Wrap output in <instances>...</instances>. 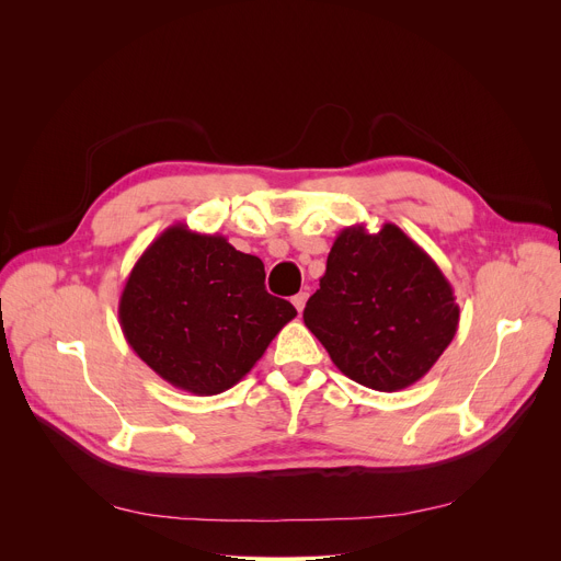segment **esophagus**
Segmentation results:
<instances>
[{
  "label": "esophagus",
  "instance_id": "34e87169",
  "mask_svg": "<svg viewBox=\"0 0 561 561\" xmlns=\"http://www.w3.org/2000/svg\"><path fill=\"white\" fill-rule=\"evenodd\" d=\"M307 300H309V293H307V290H300V293H298V296H293V305H296L298 313H302V309H305Z\"/></svg>",
  "mask_w": 561,
  "mask_h": 561
}]
</instances>
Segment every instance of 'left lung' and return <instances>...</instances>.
Returning <instances> with one entry per match:
<instances>
[{"mask_svg": "<svg viewBox=\"0 0 561 561\" xmlns=\"http://www.w3.org/2000/svg\"><path fill=\"white\" fill-rule=\"evenodd\" d=\"M455 290L436 261L393 222L345 227L330 250L305 325L334 366L393 393L430 373L459 328Z\"/></svg>", "mask_w": 561, "mask_h": 561, "instance_id": "left-lung-1", "label": "left lung"}]
</instances>
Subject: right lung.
Listing matches in <instances>:
<instances>
[{"label": "right lung", "instance_id": "right-lung-1", "mask_svg": "<svg viewBox=\"0 0 561 561\" xmlns=\"http://www.w3.org/2000/svg\"><path fill=\"white\" fill-rule=\"evenodd\" d=\"M263 282L259 256L176 222L134 263L117 318L129 347L168 385L218 396L239 385L298 316Z\"/></svg>", "mask_w": 561, "mask_h": 561}]
</instances>
